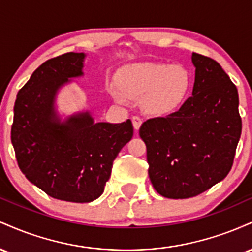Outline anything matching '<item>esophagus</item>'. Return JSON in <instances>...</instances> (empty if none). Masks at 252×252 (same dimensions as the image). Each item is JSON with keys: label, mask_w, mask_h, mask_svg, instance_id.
Returning a JSON list of instances; mask_svg holds the SVG:
<instances>
[{"label": "esophagus", "mask_w": 252, "mask_h": 252, "mask_svg": "<svg viewBox=\"0 0 252 252\" xmlns=\"http://www.w3.org/2000/svg\"><path fill=\"white\" fill-rule=\"evenodd\" d=\"M131 121H132V126H134V129L137 131V130L140 129L141 124H142V120H141L138 116H134L131 118Z\"/></svg>", "instance_id": "34e87169"}]
</instances>
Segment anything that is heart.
<instances>
[{
  "label": "heart",
  "mask_w": 252,
  "mask_h": 252,
  "mask_svg": "<svg viewBox=\"0 0 252 252\" xmlns=\"http://www.w3.org/2000/svg\"><path fill=\"white\" fill-rule=\"evenodd\" d=\"M116 83L108 86L110 96L116 102L124 96L140 98L147 114L164 117L175 114L186 104L192 94L193 76L181 63L143 62L124 66L118 71Z\"/></svg>",
  "instance_id": "1"
}]
</instances>
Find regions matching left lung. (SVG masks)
I'll return each instance as SVG.
<instances>
[{
  "label": "left lung",
  "mask_w": 252,
  "mask_h": 252,
  "mask_svg": "<svg viewBox=\"0 0 252 252\" xmlns=\"http://www.w3.org/2000/svg\"><path fill=\"white\" fill-rule=\"evenodd\" d=\"M192 97L175 114L146 121L148 174L158 194L187 199L221 181L232 167L242 132L238 91L216 60L193 53Z\"/></svg>",
  "instance_id": "left-lung-1"
}]
</instances>
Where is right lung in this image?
Wrapping results in <instances>:
<instances>
[{"mask_svg":"<svg viewBox=\"0 0 252 252\" xmlns=\"http://www.w3.org/2000/svg\"><path fill=\"white\" fill-rule=\"evenodd\" d=\"M85 57L70 52L40 65L17 94L11 126V143L26 178L52 198L71 202L102 195L112 162L134 134L130 120L96 123L88 110L65 120L58 114V92L84 76Z\"/></svg>","mask_w":252,"mask_h":252,"instance_id":"obj_1","label":"right lung"}]
</instances>
